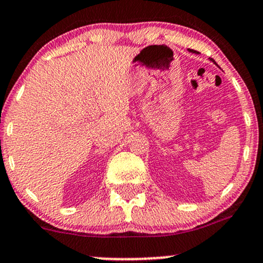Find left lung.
Instances as JSON below:
<instances>
[{"mask_svg":"<svg viewBox=\"0 0 263 263\" xmlns=\"http://www.w3.org/2000/svg\"><path fill=\"white\" fill-rule=\"evenodd\" d=\"M192 52H193V50H192ZM195 53H197V52H195ZM211 60V59H210ZM213 62H214V60H213ZM214 63H215V62H214ZM215 64H216V63H215Z\"/></svg>","mask_w":263,"mask_h":263,"instance_id":"left-lung-1","label":"left lung"}]
</instances>
